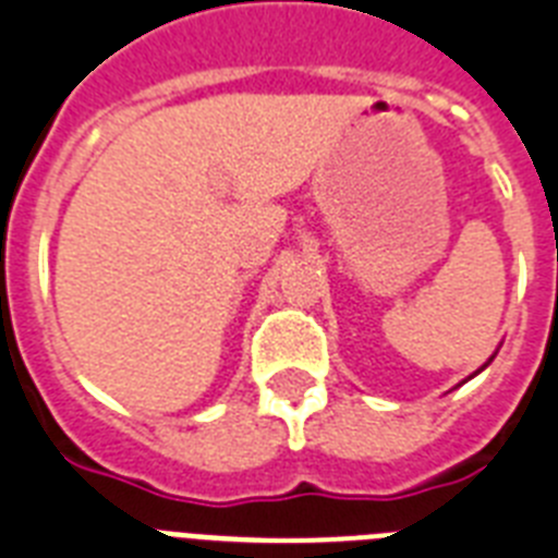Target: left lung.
I'll use <instances>...</instances> for the list:
<instances>
[{
    "label": "left lung",
    "instance_id": "left-lung-1",
    "mask_svg": "<svg viewBox=\"0 0 558 558\" xmlns=\"http://www.w3.org/2000/svg\"><path fill=\"white\" fill-rule=\"evenodd\" d=\"M493 357H496V352H493V355H490V361H493ZM490 361H487V364H484V366H478V369H475V373L470 375V378H475V375L482 373V369H487V366H490ZM461 384H464V381H461Z\"/></svg>",
    "mask_w": 558,
    "mask_h": 558
}]
</instances>
